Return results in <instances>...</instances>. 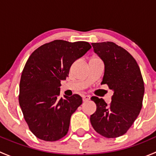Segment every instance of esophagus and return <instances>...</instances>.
I'll return each mask as SVG.
<instances>
[{"mask_svg": "<svg viewBox=\"0 0 156 156\" xmlns=\"http://www.w3.org/2000/svg\"><path fill=\"white\" fill-rule=\"evenodd\" d=\"M82 99H83V101H84V102L88 101V100H90V97H89V96H83Z\"/></svg>", "mask_w": 156, "mask_h": 156, "instance_id": "34e87169", "label": "esophagus"}]
</instances>
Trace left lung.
<instances>
[{
    "label": "left lung",
    "instance_id": "left-lung-1",
    "mask_svg": "<svg viewBox=\"0 0 156 156\" xmlns=\"http://www.w3.org/2000/svg\"><path fill=\"white\" fill-rule=\"evenodd\" d=\"M101 58L105 72L101 84L113 90L112 101L92 97L97 110L90 120L94 130L106 138L122 136L131 127L143 106L144 82L134 58L122 47L111 41L92 43Z\"/></svg>",
    "mask_w": 156,
    "mask_h": 156
}]
</instances>
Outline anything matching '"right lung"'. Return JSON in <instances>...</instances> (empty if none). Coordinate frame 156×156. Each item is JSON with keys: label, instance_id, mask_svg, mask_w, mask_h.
Returning a JSON list of instances; mask_svg holds the SVG:
<instances>
[{"label": "right lung", "instance_id": "obj_1", "mask_svg": "<svg viewBox=\"0 0 156 156\" xmlns=\"http://www.w3.org/2000/svg\"><path fill=\"white\" fill-rule=\"evenodd\" d=\"M91 48L86 41L55 40L36 49L28 59L20 84L19 103L31 132L44 141L68 133L72 115L82 103L78 94L59 98L61 81L72 64Z\"/></svg>", "mask_w": 156, "mask_h": 156}]
</instances>
